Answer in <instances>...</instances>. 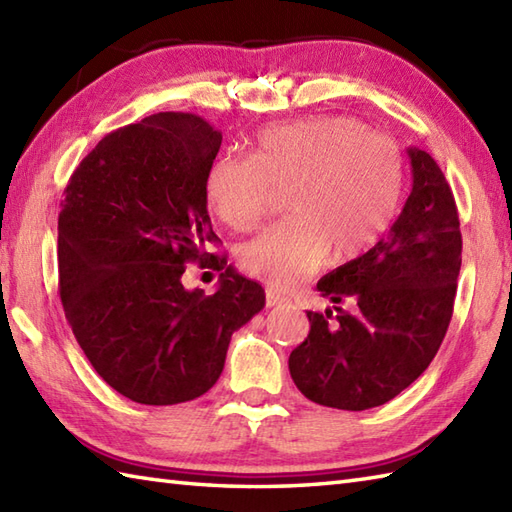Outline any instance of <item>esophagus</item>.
I'll list each match as a JSON object with an SVG mask.
<instances>
[{
    "label": "esophagus",
    "instance_id": "1",
    "mask_svg": "<svg viewBox=\"0 0 512 512\" xmlns=\"http://www.w3.org/2000/svg\"><path fill=\"white\" fill-rule=\"evenodd\" d=\"M281 303H286V297L279 295L277 290L268 288V290H266V306H268V308H275V306H281Z\"/></svg>",
    "mask_w": 512,
    "mask_h": 512
}]
</instances>
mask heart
I'll list each match as a JSON object with an SVG mask.
<instances>
[{
	"instance_id": "obj_1",
	"label": "heart",
	"mask_w": 512,
	"mask_h": 512,
	"mask_svg": "<svg viewBox=\"0 0 512 512\" xmlns=\"http://www.w3.org/2000/svg\"><path fill=\"white\" fill-rule=\"evenodd\" d=\"M405 160L394 140L354 118L328 116L259 132L250 158L224 154L206 173V195L233 231L266 215L273 189L290 213L239 246V266L275 288L292 286L323 259L345 264L387 233L398 213Z\"/></svg>"
}]
</instances>
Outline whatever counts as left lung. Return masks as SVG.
<instances>
[{
    "label": "left lung",
    "mask_w": 512,
    "mask_h": 512,
    "mask_svg": "<svg viewBox=\"0 0 512 512\" xmlns=\"http://www.w3.org/2000/svg\"><path fill=\"white\" fill-rule=\"evenodd\" d=\"M407 156L411 193L389 235L317 284L332 303L352 301V312L308 310V339L288 358L295 385L317 405H385L429 367L447 334L462 266L458 206L427 151L409 147Z\"/></svg>",
    "instance_id": "8db88e82"
}]
</instances>
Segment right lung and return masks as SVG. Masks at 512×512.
Wrapping results in <instances>:
<instances>
[{
	"label": "right lung",
	"instance_id": "obj_1",
	"mask_svg": "<svg viewBox=\"0 0 512 512\" xmlns=\"http://www.w3.org/2000/svg\"><path fill=\"white\" fill-rule=\"evenodd\" d=\"M222 134L160 112L107 134L65 187L59 292L81 350L107 385L140 405H178L220 378L235 330L264 288L206 250L217 242L206 173ZM189 261L224 269L213 296L187 291Z\"/></svg>",
	"mask_w": 512,
	"mask_h": 512
}]
</instances>
